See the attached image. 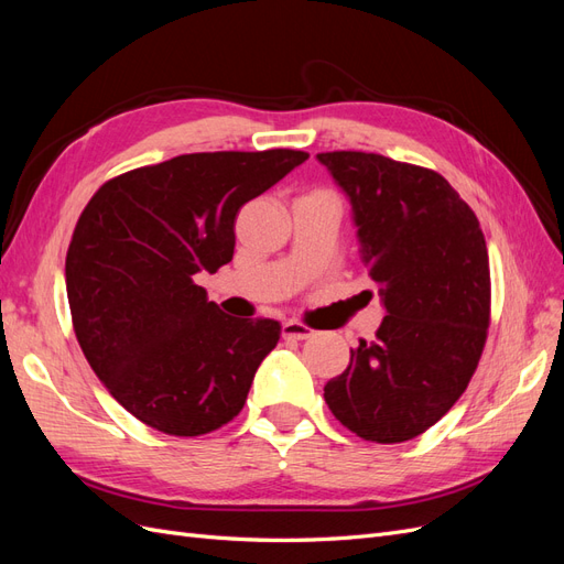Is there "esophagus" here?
<instances>
[{"label":"esophagus","instance_id":"34e87169","mask_svg":"<svg viewBox=\"0 0 564 564\" xmlns=\"http://www.w3.org/2000/svg\"><path fill=\"white\" fill-rule=\"evenodd\" d=\"M315 332L311 329V327H305V324H301V322H296V319H284L282 322V336L284 338H296V340H303V338H308V336H313Z\"/></svg>","mask_w":564,"mask_h":564}]
</instances>
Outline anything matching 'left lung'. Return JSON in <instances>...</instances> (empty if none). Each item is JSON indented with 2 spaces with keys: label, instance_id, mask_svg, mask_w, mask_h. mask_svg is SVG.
Returning a JSON list of instances; mask_svg holds the SVG:
<instances>
[{
  "label": "left lung",
  "instance_id": "obj_1",
  "mask_svg": "<svg viewBox=\"0 0 564 564\" xmlns=\"http://www.w3.org/2000/svg\"><path fill=\"white\" fill-rule=\"evenodd\" d=\"M352 209L360 259L386 317L324 386L332 414L362 440L404 442L445 416L480 360L489 256L480 224L431 169L373 152H319Z\"/></svg>",
  "mask_w": 564,
  "mask_h": 564
}]
</instances>
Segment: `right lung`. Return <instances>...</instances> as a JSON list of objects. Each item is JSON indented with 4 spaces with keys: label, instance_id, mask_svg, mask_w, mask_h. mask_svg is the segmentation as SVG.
Masks as SVG:
<instances>
[{
    "label": "right lung",
    "instance_id": "right-lung-1",
    "mask_svg": "<svg viewBox=\"0 0 564 564\" xmlns=\"http://www.w3.org/2000/svg\"><path fill=\"white\" fill-rule=\"evenodd\" d=\"M301 150L195 152L117 176L84 207L65 259L75 334L129 414L169 435L240 414L280 322L235 319L195 284L232 261L235 218Z\"/></svg>",
    "mask_w": 564,
    "mask_h": 564
}]
</instances>
